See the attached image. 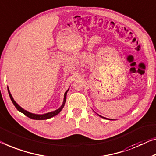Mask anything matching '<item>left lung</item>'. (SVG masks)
Segmentation results:
<instances>
[{
  "mask_svg": "<svg viewBox=\"0 0 156 156\" xmlns=\"http://www.w3.org/2000/svg\"><path fill=\"white\" fill-rule=\"evenodd\" d=\"M101 116V115H100ZM101 118H103V117H101Z\"/></svg>",
  "mask_w": 156,
  "mask_h": 156,
  "instance_id": "8db88e82",
  "label": "left lung"
}]
</instances>
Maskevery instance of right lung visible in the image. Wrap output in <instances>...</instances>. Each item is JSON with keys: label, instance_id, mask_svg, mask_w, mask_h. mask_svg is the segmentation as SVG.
I'll use <instances>...</instances> for the list:
<instances>
[{"label": "right lung", "instance_id": "add662e5", "mask_svg": "<svg viewBox=\"0 0 156 156\" xmlns=\"http://www.w3.org/2000/svg\"><path fill=\"white\" fill-rule=\"evenodd\" d=\"M8 90L9 95H10V99H11V101L13 103L14 105H15L16 108H17L19 111H20V112H22V113H24V114L25 115H27V117L31 118V119H34V120H46V119H48V118H50L53 117V116L57 115L58 113H59L60 111L62 110V108H63V107H64L65 101H66V93H67V92H68V90H67V91L65 92V94H64V103L62 105L61 107H60L59 109H57V110H56L55 111H52V112L45 113V114H43V115H37V114H34V113L28 112V111H27L26 110H24V109H23L22 107H20V106H19L18 104L16 103L15 101L13 99L12 97V95L10 94V91H9V89H8Z\"/></svg>", "mask_w": 156, "mask_h": 156}]
</instances>
